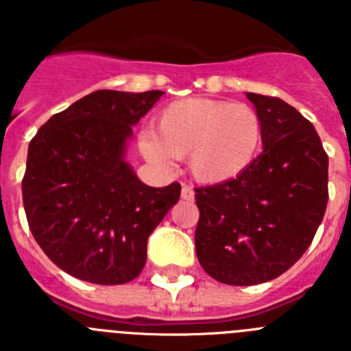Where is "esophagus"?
Listing matches in <instances>:
<instances>
[{
	"instance_id": "esophagus-1",
	"label": "esophagus",
	"mask_w": 351,
	"mask_h": 351,
	"mask_svg": "<svg viewBox=\"0 0 351 351\" xmlns=\"http://www.w3.org/2000/svg\"><path fill=\"white\" fill-rule=\"evenodd\" d=\"M181 197L184 198V200H193V197H195V191H193V188H191V186H188V184H182Z\"/></svg>"
}]
</instances>
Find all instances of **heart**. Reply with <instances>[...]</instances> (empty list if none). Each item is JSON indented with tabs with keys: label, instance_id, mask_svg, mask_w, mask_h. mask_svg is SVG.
I'll list each match as a JSON object with an SVG mask.
<instances>
[{
	"label": "heart",
	"instance_id": "obj_1",
	"mask_svg": "<svg viewBox=\"0 0 351 351\" xmlns=\"http://www.w3.org/2000/svg\"><path fill=\"white\" fill-rule=\"evenodd\" d=\"M263 123L255 108L210 98H186L167 105L158 116V133L138 138L149 161L169 167L188 156V169L206 184L230 181L246 172L258 156Z\"/></svg>",
	"mask_w": 351,
	"mask_h": 351
}]
</instances>
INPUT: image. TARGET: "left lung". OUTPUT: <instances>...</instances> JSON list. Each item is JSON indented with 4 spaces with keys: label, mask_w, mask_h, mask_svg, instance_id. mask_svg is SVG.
<instances>
[{
    "label": "left lung",
    "mask_w": 351,
    "mask_h": 351,
    "mask_svg": "<svg viewBox=\"0 0 351 351\" xmlns=\"http://www.w3.org/2000/svg\"><path fill=\"white\" fill-rule=\"evenodd\" d=\"M263 151L239 178L195 188L197 258L219 283L271 281L304 255L328 200V156L315 126L276 96L247 93Z\"/></svg>",
    "instance_id": "left-lung-1"
}]
</instances>
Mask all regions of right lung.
Returning <instances> with one entry per match:
<instances>
[{"label":"right lung","instance_id":"add662e5","mask_svg":"<svg viewBox=\"0 0 351 351\" xmlns=\"http://www.w3.org/2000/svg\"><path fill=\"white\" fill-rule=\"evenodd\" d=\"M163 91L100 89L51 117L27 149L23 202L43 253L95 285L135 280L147 239L181 197V184L151 188L125 161L132 126Z\"/></svg>","mask_w":351,"mask_h":351}]
</instances>
